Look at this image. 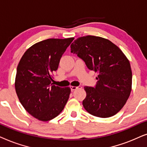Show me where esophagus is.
I'll return each mask as SVG.
<instances>
[{
    "label": "esophagus",
    "mask_w": 147,
    "mask_h": 147,
    "mask_svg": "<svg viewBox=\"0 0 147 147\" xmlns=\"http://www.w3.org/2000/svg\"><path fill=\"white\" fill-rule=\"evenodd\" d=\"M70 89H71L72 91H75V90L77 89L78 88H80V86H79V87H75V86H70Z\"/></svg>",
    "instance_id": "obj_1"
}]
</instances>
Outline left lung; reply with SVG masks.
Returning <instances> with one entry per match:
<instances>
[{
    "mask_svg": "<svg viewBox=\"0 0 147 147\" xmlns=\"http://www.w3.org/2000/svg\"><path fill=\"white\" fill-rule=\"evenodd\" d=\"M70 48L89 70L98 72L95 87H84L87 93L84 108L99 118L114 116L124 107L132 89L128 58L116 45L101 37H81L72 43Z\"/></svg>",
    "mask_w": 147,
    "mask_h": 147,
    "instance_id": "8db88e82",
    "label": "left lung"
}]
</instances>
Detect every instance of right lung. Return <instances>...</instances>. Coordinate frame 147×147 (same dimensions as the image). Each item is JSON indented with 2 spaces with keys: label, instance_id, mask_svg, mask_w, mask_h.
Returning <instances> with one entry per match:
<instances>
[{
  "label": "right lung",
  "instance_id": "1",
  "mask_svg": "<svg viewBox=\"0 0 147 147\" xmlns=\"http://www.w3.org/2000/svg\"><path fill=\"white\" fill-rule=\"evenodd\" d=\"M74 38L48 39L36 43L23 54L17 68L15 91L23 107L41 121L56 118L63 110L70 87L52 83V73Z\"/></svg>",
  "mask_w": 147,
  "mask_h": 147
}]
</instances>
